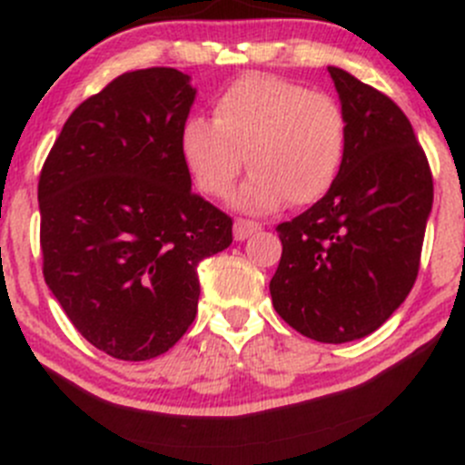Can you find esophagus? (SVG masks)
I'll return each instance as SVG.
<instances>
[{
  "label": "esophagus",
  "mask_w": 465,
  "mask_h": 465,
  "mask_svg": "<svg viewBox=\"0 0 465 465\" xmlns=\"http://www.w3.org/2000/svg\"><path fill=\"white\" fill-rule=\"evenodd\" d=\"M257 231H262L260 222H252V219H242V217L234 222V239H239V242H243V239H248Z\"/></svg>",
  "instance_id": "1"
}]
</instances>
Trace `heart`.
Masks as SVG:
<instances>
[{
  "instance_id": "heart-1",
  "label": "heart",
  "mask_w": 465,
  "mask_h": 465,
  "mask_svg": "<svg viewBox=\"0 0 465 465\" xmlns=\"http://www.w3.org/2000/svg\"><path fill=\"white\" fill-rule=\"evenodd\" d=\"M347 145L349 118L333 95L268 74L234 80L214 100L213 123L190 118L181 132V156L208 197L231 193L246 156L252 174L234 197L246 210L320 201L336 183Z\"/></svg>"
}]
</instances>
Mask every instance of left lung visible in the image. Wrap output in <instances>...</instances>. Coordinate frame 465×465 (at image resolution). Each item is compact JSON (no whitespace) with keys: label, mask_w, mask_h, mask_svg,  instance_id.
<instances>
[{"label":"left lung","mask_w":465,"mask_h":465,"mask_svg":"<svg viewBox=\"0 0 465 465\" xmlns=\"http://www.w3.org/2000/svg\"><path fill=\"white\" fill-rule=\"evenodd\" d=\"M349 118V145L333 188L277 226L282 257L272 306L318 342L376 331L408 298L432 210V172L399 104L329 66Z\"/></svg>","instance_id":"8db88e82"}]
</instances>
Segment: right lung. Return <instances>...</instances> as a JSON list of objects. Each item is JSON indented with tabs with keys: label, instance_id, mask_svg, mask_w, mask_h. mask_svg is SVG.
<instances>
[{
	"label": "right lung",
	"instance_id": "1",
	"mask_svg": "<svg viewBox=\"0 0 465 465\" xmlns=\"http://www.w3.org/2000/svg\"><path fill=\"white\" fill-rule=\"evenodd\" d=\"M194 94L170 66L127 71L75 107L42 165L45 282L118 361L179 342L197 315L199 262L232 243V219L193 193L181 156Z\"/></svg>",
	"mask_w": 465,
	"mask_h": 465
}]
</instances>
